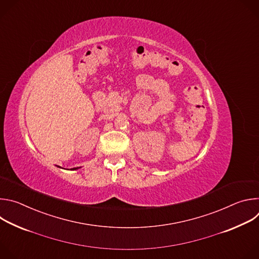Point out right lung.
Instances as JSON below:
<instances>
[{
	"instance_id": "add662e5",
	"label": "right lung",
	"mask_w": 259,
	"mask_h": 259,
	"mask_svg": "<svg viewBox=\"0 0 259 259\" xmlns=\"http://www.w3.org/2000/svg\"><path fill=\"white\" fill-rule=\"evenodd\" d=\"M76 169H78V168H72V170H76ZM71 170V169H70Z\"/></svg>"
}]
</instances>
